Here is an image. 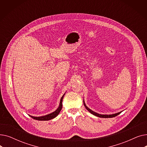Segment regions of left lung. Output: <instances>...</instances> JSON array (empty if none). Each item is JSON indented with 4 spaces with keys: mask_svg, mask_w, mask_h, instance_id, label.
Instances as JSON below:
<instances>
[{
    "mask_svg": "<svg viewBox=\"0 0 147 147\" xmlns=\"http://www.w3.org/2000/svg\"><path fill=\"white\" fill-rule=\"evenodd\" d=\"M83 104H84V107H85L86 109H87L88 111H89L91 114H92L93 115H95V116H97V117H101V118H112V117H114L115 116H117V115L120 114L122 111H120V112H119V113H115V114H98L94 111H92V110H90L89 108H88L85 102H84V101L83 100Z\"/></svg>",
    "mask_w": 147,
    "mask_h": 147,
    "instance_id": "8db88e82",
    "label": "left lung"
}]
</instances>
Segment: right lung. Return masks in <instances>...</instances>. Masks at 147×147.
<instances>
[{"label": "right lung", "instance_id": "right-lung-1", "mask_svg": "<svg viewBox=\"0 0 147 147\" xmlns=\"http://www.w3.org/2000/svg\"><path fill=\"white\" fill-rule=\"evenodd\" d=\"M64 95H65V94L63 95V96L61 97V98L60 99L59 107H58V109L55 111H53V112H52L50 114H48L47 115H43V116H40V117H34V116H32V115H29L31 117H32L33 119H34L35 120H40V121L49 120H51L52 119H54L55 117H56L57 115L59 114V112L61 111V110L62 109V106H63V104H62V102H63V98H64Z\"/></svg>", "mask_w": 147, "mask_h": 147}]
</instances>
